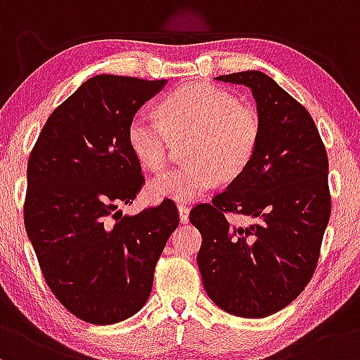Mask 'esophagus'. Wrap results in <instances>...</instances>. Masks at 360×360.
<instances>
[{"label": "esophagus", "instance_id": "1", "mask_svg": "<svg viewBox=\"0 0 360 360\" xmlns=\"http://www.w3.org/2000/svg\"><path fill=\"white\" fill-rule=\"evenodd\" d=\"M188 212H191V207L185 204H180L179 205V214H180V221L181 223H188Z\"/></svg>", "mask_w": 360, "mask_h": 360}]
</instances>
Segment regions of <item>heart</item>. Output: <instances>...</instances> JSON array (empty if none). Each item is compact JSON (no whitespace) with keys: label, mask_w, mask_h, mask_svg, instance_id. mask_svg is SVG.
Segmentation results:
<instances>
[{"label":"heart","mask_w":360,"mask_h":360,"mask_svg":"<svg viewBox=\"0 0 360 360\" xmlns=\"http://www.w3.org/2000/svg\"><path fill=\"white\" fill-rule=\"evenodd\" d=\"M160 117L136 112L127 126L132 155L151 172L167 167L173 139L191 137V163L149 181L153 199L191 202L204 197L217 179H234L248 167L260 141V115L236 95L211 83L176 88L158 105Z\"/></svg>","instance_id":"obj_1"}]
</instances>
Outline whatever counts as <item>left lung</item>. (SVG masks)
Listing matches in <instances>:
<instances>
[{"label":"left lung","mask_w":360,"mask_h":360,"mask_svg":"<svg viewBox=\"0 0 360 360\" xmlns=\"http://www.w3.org/2000/svg\"><path fill=\"white\" fill-rule=\"evenodd\" d=\"M216 79L252 90L262 132L248 167L211 204L191 211L202 234L197 264L221 309L265 318L296 300L316 269L332 211L328 156L309 112L265 72ZM226 213L256 221L233 226Z\"/></svg>","instance_id":"1"}]
</instances>
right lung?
<instances>
[{"label": "right lung", "instance_id": "right-lung-1", "mask_svg": "<svg viewBox=\"0 0 360 360\" xmlns=\"http://www.w3.org/2000/svg\"><path fill=\"white\" fill-rule=\"evenodd\" d=\"M165 83L93 76L52 112L28 158V240L52 294L93 325L124 321L146 304L156 262L180 223L169 199L136 216L117 211L144 184L129 120Z\"/></svg>", "mask_w": 360, "mask_h": 360}]
</instances>
